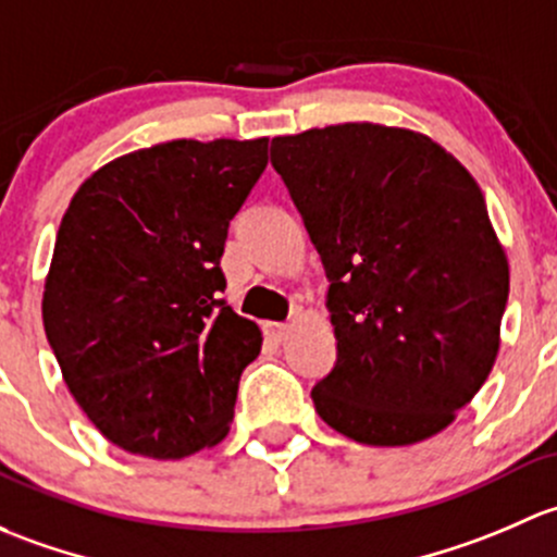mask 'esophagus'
I'll list each match as a JSON object with an SVG mask.
<instances>
[{
    "instance_id": "obj_1",
    "label": "esophagus",
    "mask_w": 557,
    "mask_h": 557,
    "mask_svg": "<svg viewBox=\"0 0 557 557\" xmlns=\"http://www.w3.org/2000/svg\"><path fill=\"white\" fill-rule=\"evenodd\" d=\"M265 332L273 337V341L281 343L286 337V332H289V324H265Z\"/></svg>"
}]
</instances>
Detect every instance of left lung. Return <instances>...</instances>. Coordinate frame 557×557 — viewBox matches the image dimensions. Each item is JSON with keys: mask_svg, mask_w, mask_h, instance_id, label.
I'll return each instance as SVG.
<instances>
[{"mask_svg": "<svg viewBox=\"0 0 557 557\" xmlns=\"http://www.w3.org/2000/svg\"><path fill=\"white\" fill-rule=\"evenodd\" d=\"M271 163L330 278L321 421L377 448L434 437L488 377L507 308L478 182L429 136L375 123L276 136Z\"/></svg>", "mask_w": 557, "mask_h": 557, "instance_id": "left-lung-1", "label": "left lung"}]
</instances>
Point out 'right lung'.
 <instances>
[{
	"label": "right lung",
	"mask_w": 557,
	"mask_h": 557,
	"mask_svg": "<svg viewBox=\"0 0 557 557\" xmlns=\"http://www.w3.org/2000/svg\"><path fill=\"white\" fill-rule=\"evenodd\" d=\"M265 165L268 139H176L112 160L74 193L45 281V335L117 448L165 461L225 440L262 332L220 297V260Z\"/></svg>",
	"instance_id": "1"
}]
</instances>
